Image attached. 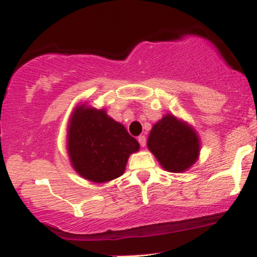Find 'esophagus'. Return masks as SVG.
Wrapping results in <instances>:
<instances>
[{
	"label": "esophagus",
	"instance_id": "1",
	"mask_svg": "<svg viewBox=\"0 0 257 257\" xmlns=\"http://www.w3.org/2000/svg\"><path fill=\"white\" fill-rule=\"evenodd\" d=\"M138 141L139 144H140V146H145L146 145V137L145 135H140V137L138 138Z\"/></svg>",
	"mask_w": 257,
	"mask_h": 257
}]
</instances>
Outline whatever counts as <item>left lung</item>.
Masks as SVG:
<instances>
[{
    "label": "left lung",
    "instance_id": "left-lung-1",
    "mask_svg": "<svg viewBox=\"0 0 257 257\" xmlns=\"http://www.w3.org/2000/svg\"><path fill=\"white\" fill-rule=\"evenodd\" d=\"M147 147L164 169L182 173L196 163L200 145L192 126L174 114H166L152 126Z\"/></svg>",
    "mask_w": 257,
    "mask_h": 257
}]
</instances>
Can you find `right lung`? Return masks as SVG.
Instances as JSON below:
<instances>
[{
    "label": "right lung",
    "mask_w": 257,
    "mask_h": 257,
    "mask_svg": "<svg viewBox=\"0 0 257 257\" xmlns=\"http://www.w3.org/2000/svg\"><path fill=\"white\" fill-rule=\"evenodd\" d=\"M139 143L124 125L107 116L105 110L81 105L73 111L67 131V153L73 169L93 182H107L125 170Z\"/></svg>",
    "instance_id": "add662e5"
}]
</instances>
